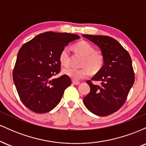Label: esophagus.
Here are the masks:
<instances>
[{
	"label": "esophagus",
	"mask_w": 146,
	"mask_h": 146,
	"mask_svg": "<svg viewBox=\"0 0 146 146\" xmlns=\"http://www.w3.org/2000/svg\"><path fill=\"white\" fill-rule=\"evenodd\" d=\"M72 83H73L74 85H79V84H80V82H78V81H75V80H73V81H72Z\"/></svg>",
	"instance_id": "34e87169"
}]
</instances>
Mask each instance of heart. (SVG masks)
Here are the masks:
<instances>
[{
    "label": "heart",
    "instance_id": "obj_1",
    "mask_svg": "<svg viewBox=\"0 0 146 146\" xmlns=\"http://www.w3.org/2000/svg\"><path fill=\"white\" fill-rule=\"evenodd\" d=\"M73 47L84 56L82 65L85 66L82 68L66 67L63 69L64 74L70 77L73 80L78 81L89 76L90 70L93 73H96L101 69L104 62V57L102 53L95 51L93 45L88 42L82 40L75 43ZM59 60L64 66L68 65L70 62V51L68 46L63 47L60 52Z\"/></svg>",
    "mask_w": 146,
    "mask_h": 146
}]
</instances>
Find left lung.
<instances>
[{"label":"left lung","mask_w":146,"mask_h":146,"mask_svg":"<svg viewBox=\"0 0 146 146\" xmlns=\"http://www.w3.org/2000/svg\"><path fill=\"white\" fill-rule=\"evenodd\" d=\"M101 48L104 64L86 82L90 90L84 98L85 106L98 116H108L124 104L135 82L132 60L128 52L116 40L107 36L82 35ZM93 81H100L95 85Z\"/></svg>","instance_id":"8db88e82"}]
</instances>
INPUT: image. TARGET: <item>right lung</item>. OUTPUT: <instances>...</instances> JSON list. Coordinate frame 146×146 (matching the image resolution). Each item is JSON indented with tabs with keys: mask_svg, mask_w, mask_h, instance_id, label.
I'll list each match as a JSON object with an SVG mask.
<instances>
[{
	"mask_svg": "<svg viewBox=\"0 0 146 146\" xmlns=\"http://www.w3.org/2000/svg\"><path fill=\"white\" fill-rule=\"evenodd\" d=\"M78 35L48 31L38 34L20 48L13 71V80L22 102L36 113H47L59 104L69 77L60 72V52Z\"/></svg>",
	"mask_w": 146,
	"mask_h": 146,
	"instance_id": "1",
	"label": "right lung"
}]
</instances>
